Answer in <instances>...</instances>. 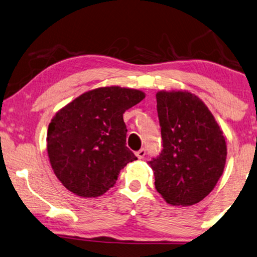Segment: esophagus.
<instances>
[{
  "label": "esophagus",
  "mask_w": 257,
  "mask_h": 257,
  "mask_svg": "<svg viewBox=\"0 0 257 257\" xmlns=\"http://www.w3.org/2000/svg\"><path fill=\"white\" fill-rule=\"evenodd\" d=\"M145 155H147V151H145V149H141V150H139L136 152V156L139 157L140 159H142V158H144L145 157Z\"/></svg>",
  "instance_id": "obj_1"
}]
</instances>
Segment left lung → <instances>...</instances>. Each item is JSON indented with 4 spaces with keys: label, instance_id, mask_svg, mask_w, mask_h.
Segmentation results:
<instances>
[{
    "label": "left lung",
    "instance_id": "left-lung-1",
    "mask_svg": "<svg viewBox=\"0 0 257 257\" xmlns=\"http://www.w3.org/2000/svg\"><path fill=\"white\" fill-rule=\"evenodd\" d=\"M163 150L148 162L167 203L193 205L211 193L224 172L226 142L201 99L186 91L156 94Z\"/></svg>",
    "mask_w": 257,
    "mask_h": 257
}]
</instances>
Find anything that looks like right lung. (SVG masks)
Returning a JSON list of instances; mask_svg holds the SVG:
<instances>
[{"instance_id": "right-lung-1", "label": "right lung", "mask_w": 257, "mask_h": 257, "mask_svg": "<svg viewBox=\"0 0 257 257\" xmlns=\"http://www.w3.org/2000/svg\"><path fill=\"white\" fill-rule=\"evenodd\" d=\"M120 86L85 92L55 114L48 125L47 151L57 179L82 197H97L137 159L125 145L123 113L144 99Z\"/></svg>"}]
</instances>
